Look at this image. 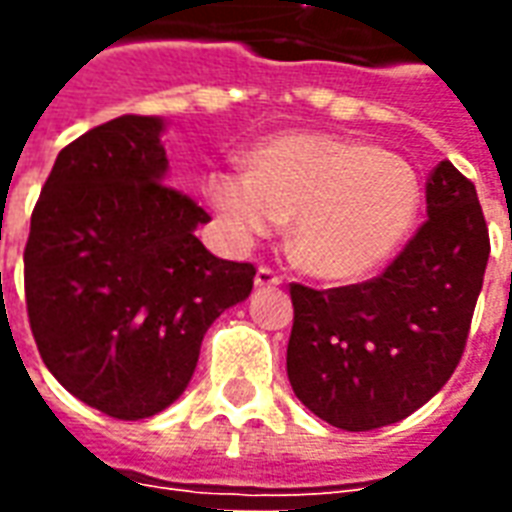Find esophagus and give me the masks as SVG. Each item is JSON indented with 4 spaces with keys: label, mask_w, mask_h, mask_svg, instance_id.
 Returning <instances> with one entry per match:
<instances>
[{
    "label": "esophagus",
    "mask_w": 512,
    "mask_h": 512,
    "mask_svg": "<svg viewBox=\"0 0 512 512\" xmlns=\"http://www.w3.org/2000/svg\"><path fill=\"white\" fill-rule=\"evenodd\" d=\"M255 285L257 288H274V285H282V277H279L274 268L260 266L255 274Z\"/></svg>",
    "instance_id": "obj_1"
}]
</instances>
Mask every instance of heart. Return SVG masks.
Here are the masks:
<instances>
[{"label": "heart", "mask_w": 512, "mask_h": 512, "mask_svg": "<svg viewBox=\"0 0 512 512\" xmlns=\"http://www.w3.org/2000/svg\"><path fill=\"white\" fill-rule=\"evenodd\" d=\"M249 175L213 172L208 197L238 241L293 219L290 252L307 274L367 277L395 257L422 208L417 172L362 139L279 134L246 156Z\"/></svg>", "instance_id": "heart-1"}]
</instances>
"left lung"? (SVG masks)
Returning <instances> with one entry per match:
<instances>
[{"label":"left lung","instance_id":"obj_1","mask_svg":"<svg viewBox=\"0 0 512 512\" xmlns=\"http://www.w3.org/2000/svg\"><path fill=\"white\" fill-rule=\"evenodd\" d=\"M428 222L384 274L345 288L290 285L288 378L343 430L392 425L425 406L461 362L488 266L477 189L450 161L430 172Z\"/></svg>","mask_w":512,"mask_h":512}]
</instances>
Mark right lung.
Wrapping results in <instances>:
<instances>
[{
	"label": "right lung",
	"instance_id": "add662e5",
	"mask_svg": "<svg viewBox=\"0 0 512 512\" xmlns=\"http://www.w3.org/2000/svg\"><path fill=\"white\" fill-rule=\"evenodd\" d=\"M161 117L123 115L62 147L32 211L24 290L43 362L73 397L145 419L189 386L202 337L255 266L211 255V222L167 186Z\"/></svg>",
	"mask_w": 512,
	"mask_h": 512
}]
</instances>
